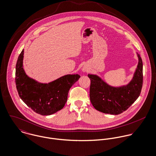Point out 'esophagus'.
I'll list each match as a JSON object with an SVG mask.
<instances>
[{
    "label": "esophagus",
    "mask_w": 156,
    "mask_h": 156,
    "mask_svg": "<svg viewBox=\"0 0 156 156\" xmlns=\"http://www.w3.org/2000/svg\"><path fill=\"white\" fill-rule=\"evenodd\" d=\"M82 70H83V72H86V69L85 68H83Z\"/></svg>",
    "instance_id": "obj_1"
}]
</instances>
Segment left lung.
Returning a JSON list of instances; mask_svg holds the SVG:
<instances>
[{
    "label": "left lung",
    "mask_w": 156,
    "mask_h": 156,
    "mask_svg": "<svg viewBox=\"0 0 156 156\" xmlns=\"http://www.w3.org/2000/svg\"><path fill=\"white\" fill-rule=\"evenodd\" d=\"M138 64L132 80L127 85L112 87L96 75L88 74L90 79V99L94 108L105 114H120L138 98L143 83V64L137 53Z\"/></svg>",
    "instance_id": "8db88e82"
}]
</instances>
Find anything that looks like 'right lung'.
Wrapping results in <instances>:
<instances>
[{"instance_id": "obj_1", "label": "right lung", "mask_w": 156, "mask_h": 156, "mask_svg": "<svg viewBox=\"0 0 156 156\" xmlns=\"http://www.w3.org/2000/svg\"><path fill=\"white\" fill-rule=\"evenodd\" d=\"M24 50L18 56L16 68V84L19 96L35 112L50 115L61 110L66 104L70 87L81 77L66 75L48 84L29 77L23 66Z\"/></svg>"}]
</instances>
